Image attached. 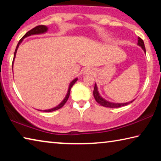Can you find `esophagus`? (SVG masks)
Here are the masks:
<instances>
[{"label": "esophagus", "instance_id": "1", "mask_svg": "<svg viewBox=\"0 0 161 161\" xmlns=\"http://www.w3.org/2000/svg\"><path fill=\"white\" fill-rule=\"evenodd\" d=\"M94 72V69L92 67H86L84 68V69L83 70V73L84 74H87V75H92L93 74Z\"/></svg>", "mask_w": 161, "mask_h": 161}]
</instances>
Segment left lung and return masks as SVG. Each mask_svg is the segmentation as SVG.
Instances as JSON below:
<instances>
[{
	"label": "left lung",
	"instance_id": "obj_1",
	"mask_svg": "<svg viewBox=\"0 0 161 161\" xmlns=\"http://www.w3.org/2000/svg\"><path fill=\"white\" fill-rule=\"evenodd\" d=\"M138 45L140 46V47L143 49L144 53H146V48H145V45H144L143 40L139 37H138ZM93 94H94L95 100H96L100 105L103 106V107H108V108L121 107H124V106H126L128 104H129V103H132L133 101H134V99H133V101H130V102H126V103H114V102H108V101L106 100L105 99H103V98L101 96L99 91H98V87H97V85L96 83H95V85H94Z\"/></svg>",
	"mask_w": 161,
	"mask_h": 161
}]
</instances>
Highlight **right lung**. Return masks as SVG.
Segmentation results:
<instances>
[{
	"label": "right lung",
	"mask_w": 161,
	"mask_h": 161,
	"mask_svg": "<svg viewBox=\"0 0 161 161\" xmlns=\"http://www.w3.org/2000/svg\"><path fill=\"white\" fill-rule=\"evenodd\" d=\"M48 31V27L45 26V25H38L36 26L35 28H32L31 31H28L27 33L24 35V36L21 38L20 40V41L18 42V45H17V47H16V49L15 50V53H14V57H13V64H12V69H13V63H14V61H15V56H16V53H17V50H18V48L19 47V45L21 44V42L23 41V40L25 39V37H28L29 36H31V35H41V34H45L46 32H47ZM78 78L76 77L75 79H74L71 82L69 83V87H68V90H67V93L66 94V96L64 97V99L62 101L61 103H59L58 106H56L54 108H50V109H46V110H40L38 109V111H45V112H51V111H56L59 109V108H62L63 106L64 105V103L67 102V101L68 99V98L69 97V94H70V91H71V88H72V86L74 85L76 81H77Z\"/></svg>",
	"instance_id": "obj_1"
}]
</instances>
